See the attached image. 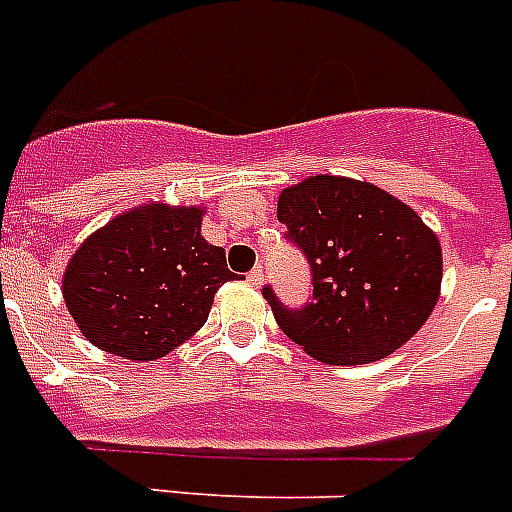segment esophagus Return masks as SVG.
Masks as SVG:
<instances>
[{
  "mask_svg": "<svg viewBox=\"0 0 512 512\" xmlns=\"http://www.w3.org/2000/svg\"><path fill=\"white\" fill-rule=\"evenodd\" d=\"M248 285H253V287H259L261 282H264V266H253L251 272H248Z\"/></svg>",
  "mask_w": 512,
  "mask_h": 512,
  "instance_id": "esophagus-1",
  "label": "esophagus"
}]
</instances>
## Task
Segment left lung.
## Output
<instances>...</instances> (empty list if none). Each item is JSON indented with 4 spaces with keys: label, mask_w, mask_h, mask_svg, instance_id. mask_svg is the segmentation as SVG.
Here are the masks:
<instances>
[{
    "label": "left lung",
    "mask_w": 512,
    "mask_h": 512,
    "mask_svg": "<svg viewBox=\"0 0 512 512\" xmlns=\"http://www.w3.org/2000/svg\"><path fill=\"white\" fill-rule=\"evenodd\" d=\"M285 238L305 253L313 300H269L279 329L329 365L391 355L417 334L440 298L443 251L412 207L373 183L310 176L279 194Z\"/></svg>",
    "instance_id": "obj_1"
}]
</instances>
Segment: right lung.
I'll return each mask as SVG.
<instances>
[{"instance_id":"right-lung-1","label":"right lung","mask_w":512,"mask_h":512,"mask_svg":"<svg viewBox=\"0 0 512 512\" xmlns=\"http://www.w3.org/2000/svg\"><path fill=\"white\" fill-rule=\"evenodd\" d=\"M199 207L144 204L95 230L69 259L64 303L87 342L124 360H160L207 323L235 279L202 235Z\"/></svg>"}]
</instances>
